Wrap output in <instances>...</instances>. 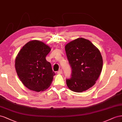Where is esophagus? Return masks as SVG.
<instances>
[{
    "instance_id": "1",
    "label": "esophagus",
    "mask_w": 122,
    "mask_h": 122,
    "mask_svg": "<svg viewBox=\"0 0 122 122\" xmlns=\"http://www.w3.org/2000/svg\"><path fill=\"white\" fill-rule=\"evenodd\" d=\"M57 74H62V70L61 69H59V70L57 71Z\"/></svg>"
}]
</instances>
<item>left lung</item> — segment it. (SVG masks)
<instances>
[{"instance_id":"obj_1","label":"left lung","mask_w":122,"mask_h":122,"mask_svg":"<svg viewBox=\"0 0 122 122\" xmlns=\"http://www.w3.org/2000/svg\"><path fill=\"white\" fill-rule=\"evenodd\" d=\"M65 50L71 67V78L66 80L67 87L76 92L86 91L95 85L102 71L103 59L100 51L82 38L67 43Z\"/></svg>"}]
</instances>
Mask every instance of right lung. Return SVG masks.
<instances>
[{
  "instance_id": "1",
  "label": "right lung",
  "mask_w": 122,
  "mask_h": 122,
  "mask_svg": "<svg viewBox=\"0 0 122 122\" xmlns=\"http://www.w3.org/2000/svg\"><path fill=\"white\" fill-rule=\"evenodd\" d=\"M51 49L39 40H32L22 47L15 59V69L21 81L27 88L40 92L53 81L55 72L46 56Z\"/></svg>"
}]
</instances>
